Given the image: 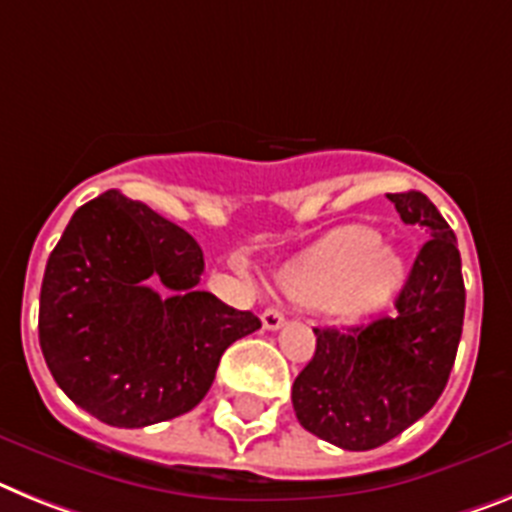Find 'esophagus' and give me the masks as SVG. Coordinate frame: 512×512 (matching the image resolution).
I'll use <instances>...</instances> for the list:
<instances>
[{"mask_svg":"<svg viewBox=\"0 0 512 512\" xmlns=\"http://www.w3.org/2000/svg\"><path fill=\"white\" fill-rule=\"evenodd\" d=\"M283 322H286V317H283L278 309H265L263 312V328L265 330L283 328Z\"/></svg>","mask_w":512,"mask_h":512,"instance_id":"obj_1","label":"esophagus"}]
</instances>
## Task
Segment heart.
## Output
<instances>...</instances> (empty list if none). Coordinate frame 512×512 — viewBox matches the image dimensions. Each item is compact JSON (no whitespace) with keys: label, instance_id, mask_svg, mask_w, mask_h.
<instances>
[{"label":"heart","instance_id":"obj_1","mask_svg":"<svg viewBox=\"0 0 512 512\" xmlns=\"http://www.w3.org/2000/svg\"><path fill=\"white\" fill-rule=\"evenodd\" d=\"M401 257L375 229L351 226L281 276L283 291L309 307H333L341 315H367L382 307L403 283Z\"/></svg>","mask_w":512,"mask_h":512}]
</instances>
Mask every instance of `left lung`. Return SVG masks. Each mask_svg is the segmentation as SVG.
I'll return each mask as SVG.
<instances>
[{
    "mask_svg": "<svg viewBox=\"0 0 512 512\" xmlns=\"http://www.w3.org/2000/svg\"><path fill=\"white\" fill-rule=\"evenodd\" d=\"M388 200L403 223L429 236L395 312L346 333L315 328V356L291 388L299 424L343 450L380 448L422 419L448 385L463 330L466 289L453 229L422 192Z\"/></svg>",
    "mask_w": 512,
    "mask_h": 512,
    "instance_id": "1",
    "label": "left lung"
}]
</instances>
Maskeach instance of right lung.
Returning a JSON list of instances; mask_svg holds the SVG:
<instances>
[{"label":"right lung","mask_w":512,"mask_h":512,"mask_svg":"<svg viewBox=\"0 0 512 512\" xmlns=\"http://www.w3.org/2000/svg\"><path fill=\"white\" fill-rule=\"evenodd\" d=\"M203 268L187 231L122 192L77 208L49 255L38 309L46 367L67 398L127 429L195 409L223 351L260 328L252 312L197 291Z\"/></svg>","instance_id":"1"}]
</instances>
